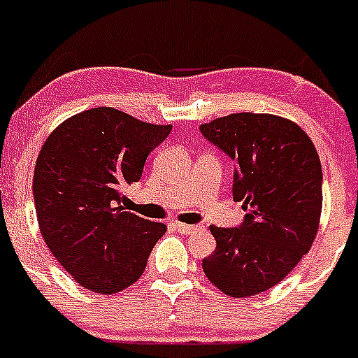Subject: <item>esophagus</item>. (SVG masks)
<instances>
[{"instance_id":"1","label":"esophagus","mask_w":358,"mask_h":358,"mask_svg":"<svg viewBox=\"0 0 358 358\" xmlns=\"http://www.w3.org/2000/svg\"><path fill=\"white\" fill-rule=\"evenodd\" d=\"M173 227H175L180 234H190V232H194V230L202 229V227H199V225H187V223H180V222L173 223Z\"/></svg>"}]
</instances>
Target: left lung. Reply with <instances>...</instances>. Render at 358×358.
<instances>
[{"instance_id": "1", "label": "left lung", "mask_w": 358, "mask_h": 358, "mask_svg": "<svg viewBox=\"0 0 358 358\" xmlns=\"http://www.w3.org/2000/svg\"><path fill=\"white\" fill-rule=\"evenodd\" d=\"M202 136L236 162L234 199L243 201L236 229L211 225L206 277L232 298L279 284L310 251L322 211V168L310 136L289 119L239 112L199 126Z\"/></svg>"}]
</instances>
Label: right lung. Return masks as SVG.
Segmentation results:
<instances>
[{"instance_id":"obj_1","label":"right lung","mask_w":358,"mask_h":358,"mask_svg":"<svg viewBox=\"0 0 358 358\" xmlns=\"http://www.w3.org/2000/svg\"><path fill=\"white\" fill-rule=\"evenodd\" d=\"M171 124H150L112 107L72 115L46 138L32 192L46 246L79 286L112 294L140 279L164 223L121 206L147 156Z\"/></svg>"}]
</instances>
